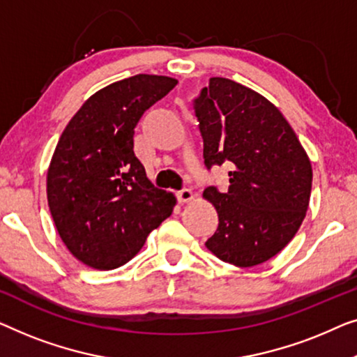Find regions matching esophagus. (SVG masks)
I'll return each mask as SVG.
<instances>
[{
    "mask_svg": "<svg viewBox=\"0 0 357 357\" xmlns=\"http://www.w3.org/2000/svg\"><path fill=\"white\" fill-rule=\"evenodd\" d=\"M192 199H194V194H192V190H190V189H183V190H179V192H178L179 204H189Z\"/></svg>",
    "mask_w": 357,
    "mask_h": 357,
    "instance_id": "obj_1",
    "label": "esophagus"
}]
</instances>
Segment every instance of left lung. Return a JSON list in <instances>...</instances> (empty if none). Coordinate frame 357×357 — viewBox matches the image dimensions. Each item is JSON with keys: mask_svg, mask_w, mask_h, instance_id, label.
I'll use <instances>...</instances> for the list:
<instances>
[{"mask_svg": "<svg viewBox=\"0 0 357 357\" xmlns=\"http://www.w3.org/2000/svg\"><path fill=\"white\" fill-rule=\"evenodd\" d=\"M205 165H233L228 192L204 190L218 228L205 245L234 267L267 262L294 238L309 207L312 165L275 105L227 77L194 100Z\"/></svg>", "mask_w": 357, "mask_h": 357, "instance_id": "left-lung-1", "label": "left lung"}]
</instances>
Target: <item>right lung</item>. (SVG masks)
Segmentation results:
<instances>
[{
	"label": "right lung",
	"instance_id": "1",
	"mask_svg": "<svg viewBox=\"0 0 357 357\" xmlns=\"http://www.w3.org/2000/svg\"><path fill=\"white\" fill-rule=\"evenodd\" d=\"M176 79L118 80L85 100L64 128L47 173L54 227L69 252L95 270L128 264L172 215L176 197L153 188L134 153V128Z\"/></svg>",
	"mask_w": 357,
	"mask_h": 357
}]
</instances>
